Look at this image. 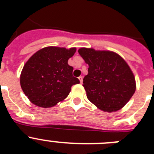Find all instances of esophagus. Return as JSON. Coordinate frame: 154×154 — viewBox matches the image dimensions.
<instances>
[{"instance_id": "1", "label": "esophagus", "mask_w": 154, "mask_h": 154, "mask_svg": "<svg viewBox=\"0 0 154 154\" xmlns=\"http://www.w3.org/2000/svg\"><path fill=\"white\" fill-rule=\"evenodd\" d=\"M79 79L80 81V83H82V81H83V79H82V76H79Z\"/></svg>"}]
</instances>
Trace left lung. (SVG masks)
<instances>
[{
    "instance_id": "obj_1",
    "label": "left lung",
    "mask_w": 154,
    "mask_h": 154,
    "mask_svg": "<svg viewBox=\"0 0 154 154\" xmlns=\"http://www.w3.org/2000/svg\"><path fill=\"white\" fill-rule=\"evenodd\" d=\"M78 51L89 65L82 85L88 99L104 112L123 108L136 91L135 78L126 61L113 51L86 48Z\"/></svg>"
}]
</instances>
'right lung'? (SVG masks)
<instances>
[{"label": "right lung", "instance_id": "1", "mask_svg": "<svg viewBox=\"0 0 154 154\" xmlns=\"http://www.w3.org/2000/svg\"><path fill=\"white\" fill-rule=\"evenodd\" d=\"M75 51V48L50 46L28 59L21 71L20 83L31 103L43 108L52 107L69 96L71 87L79 83L68 64Z\"/></svg>", "mask_w": 154, "mask_h": 154}]
</instances>
